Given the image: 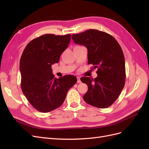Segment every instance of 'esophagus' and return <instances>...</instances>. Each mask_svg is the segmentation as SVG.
<instances>
[{
  "label": "esophagus",
  "instance_id": "34e87169",
  "mask_svg": "<svg viewBox=\"0 0 149 149\" xmlns=\"http://www.w3.org/2000/svg\"><path fill=\"white\" fill-rule=\"evenodd\" d=\"M77 82L78 83H80L81 82V80H80V78L79 77H77Z\"/></svg>",
  "mask_w": 149,
  "mask_h": 149
}]
</instances>
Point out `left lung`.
Here are the masks:
<instances>
[{"instance_id":"8db88e82","label":"left lung","mask_w":149,"mask_h":149,"mask_svg":"<svg viewBox=\"0 0 149 149\" xmlns=\"http://www.w3.org/2000/svg\"><path fill=\"white\" fill-rule=\"evenodd\" d=\"M76 44L88 49V63L97 68V76L93 79L86 76L81 81L88 85V90L83 96L84 101L98 108L111 106L123 90L125 80L124 53L119 43L104 31L90 29L73 34Z\"/></svg>"}]
</instances>
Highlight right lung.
Instances as JSON below:
<instances>
[{
	"mask_svg": "<svg viewBox=\"0 0 149 149\" xmlns=\"http://www.w3.org/2000/svg\"><path fill=\"white\" fill-rule=\"evenodd\" d=\"M71 34H45L30 41L20 60L22 91L35 109L50 112L63 103L68 91L77 78L65 75L57 79L52 65L59 61L70 42Z\"/></svg>",
	"mask_w": 149,
	"mask_h": 149,
	"instance_id": "right-lung-1",
	"label": "right lung"
}]
</instances>
